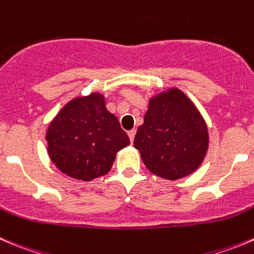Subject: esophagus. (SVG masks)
Instances as JSON below:
<instances>
[{
    "label": "esophagus",
    "mask_w": 254,
    "mask_h": 254,
    "mask_svg": "<svg viewBox=\"0 0 254 254\" xmlns=\"http://www.w3.org/2000/svg\"><path fill=\"white\" fill-rule=\"evenodd\" d=\"M135 134H136V130L135 129H132V130H130L129 132H127V136H129V139H130V141H134V137H135Z\"/></svg>",
    "instance_id": "esophagus-1"
}]
</instances>
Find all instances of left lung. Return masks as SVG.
I'll return each mask as SVG.
<instances>
[{
    "label": "left lung",
    "instance_id": "8db88e82",
    "mask_svg": "<svg viewBox=\"0 0 254 254\" xmlns=\"http://www.w3.org/2000/svg\"><path fill=\"white\" fill-rule=\"evenodd\" d=\"M208 142L207 124L197 107L179 88H169L149 99L134 146L150 172L175 181L201 166Z\"/></svg>",
    "mask_w": 254,
    "mask_h": 254
}]
</instances>
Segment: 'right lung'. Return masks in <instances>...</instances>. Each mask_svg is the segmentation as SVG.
Masks as SVG:
<instances>
[{
    "label": "right lung",
    "mask_w": 254,
    "mask_h": 254,
    "mask_svg": "<svg viewBox=\"0 0 254 254\" xmlns=\"http://www.w3.org/2000/svg\"><path fill=\"white\" fill-rule=\"evenodd\" d=\"M46 140L49 159L57 169L82 181L107 175L117 152L130 144L99 92L69 100L51 122Z\"/></svg>",
    "instance_id": "obj_1"
}]
</instances>
